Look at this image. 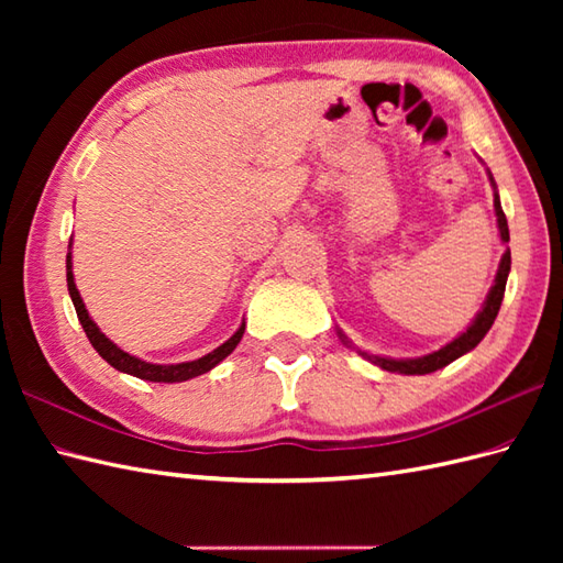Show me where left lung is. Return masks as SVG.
I'll return each instance as SVG.
<instances>
[{
    "instance_id": "1",
    "label": "left lung",
    "mask_w": 563,
    "mask_h": 563,
    "mask_svg": "<svg viewBox=\"0 0 563 563\" xmlns=\"http://www.w3.org/2000/svg\"><path fill=\"white\" fill-rule=\"evenodd\" d=\"M488 181L494 186V210H496V222H498V232H500V242L508 244L510 242V234H508V220L504 214V208H500V198H498V188L492 172H488ZM508 273H510V249H506L504 258L498 263V273H496V280L492 285V290L486 295V302L479 309V314L474 317V321L466 331H462L457 339H452L448 345H442L440 351H433L428 355L421 357H385V355H369L361 349H355V345L345 339V333L339 329V336L341 341L349 345V349L357 351L363 357H367L369 363L387 369V373H399V375H428V373H435V369L450 365L452 361H457L464 353H470L472 349L479 345V341L486 336L488 329L494 327V319L498 317V309L500 302H504V292H506V280H508Z\"/></svg>"
}]
</instances>
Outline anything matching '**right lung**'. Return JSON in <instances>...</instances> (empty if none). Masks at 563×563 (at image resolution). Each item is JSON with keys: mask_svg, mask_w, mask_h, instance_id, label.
<instances>
[{"mask_svg": "<svg viewBox=\"0 0 563 563\" xmlns=\"http://www.w3.org/2000/svg\"><path fill=\"white\" fill-rule=\"evenodd\" d=\"M69 249H71V242H69ZM67 290L71 297V305H75V309H77V317H79V324H81L84 333H87V339L91 341V345L97 349V353L103 357V361L111 367L121 369V373H125V375H133V377L147 379V382H169L172 385V382H186V379H194L202 373H210L214 365H220L224 357L236 349V343L244 336L246 324L242 321V327L234 331L232 339H227L212 353L198 357V361L176 363V365L147 363V361H140V357H135V355L125 353L123 349H118V345L111 339H106V333H101V329L93 324V319L89 317L87 307H84V300L75 285V273H71V251H67Z\"/></svg>", "mask_w": 563, "mask_h": 563, "instance_id": "obj_1", "label": "right lung"}]
</instances>
